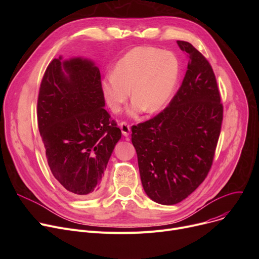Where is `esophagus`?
I'll use <instances>...</instances> for the list:
<instances>
[{"label":"esophagus","mask_w":259,"mask_h":259,"mask_svg":"<svg viewBox=\"0 0 259 259\" xmlns=\"http://www.w3.org/2000/svg\"><path fill=\"white\" fill-rule=\"evenodd\" d=\"M119 128H120V130H121V133H122V135H124V137H129V134H130V126L127 124L126 121H121L120 124H119Z\"/></svg>","instance_id":"34e87169"}]
</instances>
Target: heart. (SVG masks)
<instances>
[{"mask_svg":"<svg viewBox=\"0 0 259 259\" xmlns=\"http://www.w3.org/2000/svg\"><path fill=\"white\" fill-rule=\"evenodd\" d=\"M180 76V62L173 53L154 47H137L114 66L113 73L101 81L108 108L118 113L129 99L133 100L128 115L137 117L145 110L159 112L170 102Z\"/></svg>","mask_w":259,"mask_h":259,"instance_id":"1","label":"heart"}]
</instances>
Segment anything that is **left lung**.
I'll return each mask as SVG.
<instances>
[{"instance_id": "1", "label": "left lung", "mask_w": 259, "mask_h": 259, "mask_svg": "<svg viewBox=\"0 0 259 259\" xmlns=\"http://www.w3.org/2000/svg\"><path fill=\"white\" fill-rule=\"evenodd\" d=\"M178 45L189 58L182 86L165 110L131 128L145 192L167 206L187 198L207 178L224 112L210 63L190 43Z\"/></svg>"}]
</instances>
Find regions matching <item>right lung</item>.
Instances as JSON below:
<instances>
[{
  "mask_svg": "<svg viewBox=\"0 0 259 259\" xmlns=\"http://www.w3.org/2000/svg\"><path fill=\"white\" fill-rule=\"evenodd\" d=\"M101 73L88 59H54L37 99V126L52 175L77 197L94 195L120 129L105 110Z\"/></svg>",
  "mask_w": 259,
  "mask_h": 259,
  "instance_id": "1",
  "label": "right lung"
}]
</instances>
